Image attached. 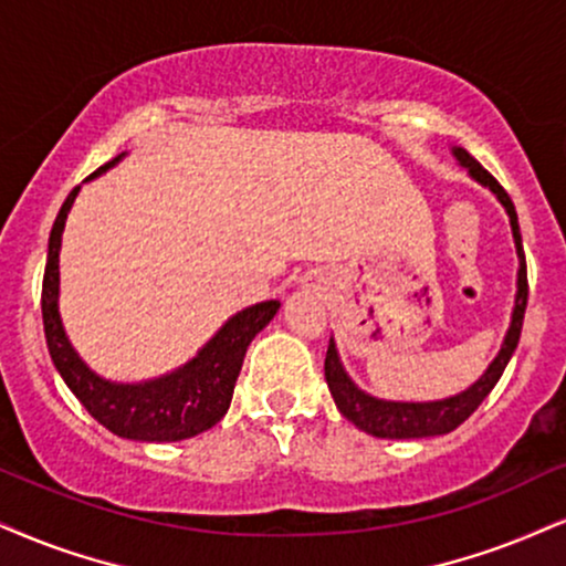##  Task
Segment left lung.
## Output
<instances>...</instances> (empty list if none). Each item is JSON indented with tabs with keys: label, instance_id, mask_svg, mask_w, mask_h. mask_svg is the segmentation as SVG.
<instances>
[{
	"label": "left lung",
	"instance_id": "left-lung-1",
	"mask_svg": "<svg viewBox=\"0 0 566 566\" xmlns=\"http://www.w3.org/2000/svg\"><path fill=\"white\" fill-rule=\"evenodd\" d=\"M453 155L459 157L470 176L480 180V184L491 188L496 193L501 205L506 207L509 220H512V233L514 243H517L520 254V281H517V302H514V315H512V327H509L504 346H501L499 357L493 359V365L485 369V375L480 378L475 386L467 388L464 394L451 396V399L443 401H428V403H403V401H382L367 396L365 390H359L348 380V375L340 367L336 346H327L325 354V380L327 388H331L333 399H336L340 415L346 420H352L359 430L369 432V436L378 438H428V436H443V432H451L459 428L467 417L475 411L488 394H491L493 386H496L501 375L512 359L514 348L520 344L522 336V319H525L527 310V264H525V251H522V235H520V222H517V209H514V201L509 199L504 186L499 184L491 172L485 170L483 165L478 163L475 157L467 155L464 149H453Z\"/></svg>",
	"mask_w": 566,
	"mask_h": 566
}]
</instances>
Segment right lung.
<instances>
[{
  "instance_id": "right-lung-1",
  "label": "right lung",
  "mask_w": 566,
  "mask_h": 566,
  "mask_svg": "<svg viewBox=\"0 0 566 566\" xmlns=\"http://www.w3.org/2000/svg\"><path fill=\"white\" fill-rule=\"evenodd\" d=\"M115 163L117 157L91 172V178ZM78 188L81 186H75L67 193L52 226L44 283H41V315H44V336L54 367L60 369L62 380L88 415L115 436L134 438V441H184V438L199 436L220 422L228 411L251 338L275 317L281 302L270 298L230 317L218 336L172 375L142 382V386H117V382L102 380L73 352L57 312L62 228H65L67 209Z\"/></svg>"
}]
</instances>
